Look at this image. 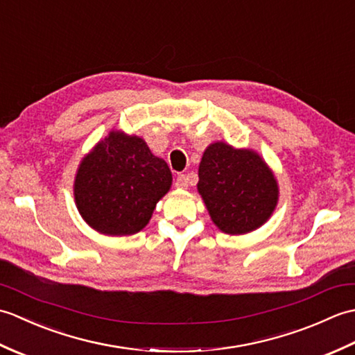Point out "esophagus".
Wrapping results in <instances>:
<instances>
[{"label": "esophagus", "mask_w": 355, "mask_h": 355, "mask_svg": "<svg viewBox=\"0 0 355 355\" xmlns=\"http://www.w3.org/2000/svg\"><path fill=\"white\" fill-rule=\"evenodd\" d=\"M191 184H192V178L189 175H186V173H180V175L177 177L175 186L178 187V189H187Z\"/></svg>", "instance_id": "esophagus-1"}]
</instances>
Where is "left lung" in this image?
<instances>
[{"mask_svg":"<svg viewBox=\"0 0 355 355\" xmlns=\"http://www.w3.org/2000/svg\"><path fill=\"white\" fill-rule=\"evenodd\" d=\"M197 189L210 220L227 235L266 224L279 201V186L266 160L250 148L214 141L202 153Z\"/></svg>","mask_w":355,"mask_h":355,"instance_id":"1","label":"left lung"}]
</instances>
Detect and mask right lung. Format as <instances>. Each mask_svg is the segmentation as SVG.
Segmentation results:
<instances>
[{
    "instance_id": "add662e5",
    "label": "right lung",
    "mask_w": 355,
    "mask_h": 355,
    "mask_svg": "<svg viewBox=\"0 0 355 355\" xmlns=\"http://www.w3.org/2000/svg\"><path fill=\"white\" fill-rule=\"evenodd\" d=\"M172 186V172L139 135L111 130L82 158L73 193L89 227L107 236H128L146 227Z\"/></svg>"
}]
</instances>
